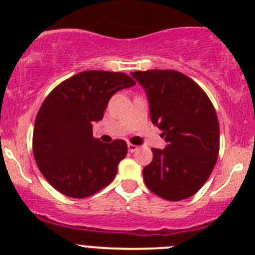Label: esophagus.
<instances>
[{
  "mask_svg": "<svg viewBox=\"0 0 255 255\" xmlns=\"http://www.w3.org/2000/svg\"><path fill=\"white\" fill-rule=\"evenodd\" d=\"M137 149H139V147H137V145H135V144H128V151L129 152H136L137 151Z\"/></svg>",
  "mask_w": 255,
  "mask_h": 255,
  "instance_id": "obj_1",
  "label": "esophagus"
}]
</instances>
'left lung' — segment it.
Masks as SVG:
<instances>
[{
	"label": "left lung",
	"instance_id": "8db88e82",
	"mask_svg": "<svg viewBox=\"0 0 255 255\" xmlns=\"http://www.w3.org/2000/svg\"><path fill=\"white\" fill-rule=\"evenodd\" d=\"M145 90L152 123L167 147L153 148L143 169L148 189L168 201L197 193L209 178L220 151V124L213 104L190 78L174 70L135 71Z\"/></svg>",
	"mask_w": 255,
	"mask_h": 255
}]
</instances>
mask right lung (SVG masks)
<instances>
[{"label": "right lung", "instance_id": "right-lung-1", "mask_svg": "<svg viewBox=\"0 0 255 255\" xmlns=\"http://www.w3.org/2000/svg\"><path fill=\"white\" fill-rule=\"evenodd\" d=\"M133 85L127 74L90 70L47 95L34 123L33 152L39 170L58 192L85 198L115 178L127 143H102L92 136V124L103 119L115 92Z\"/></svg>", "mask_w": 255, "mask_h": 255}]
</instances>
